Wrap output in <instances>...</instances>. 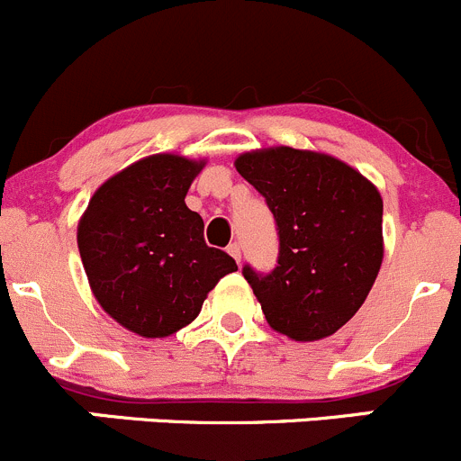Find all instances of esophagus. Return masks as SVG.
<instances>
[{
    "label": "esophagus",
    "instance_id": "34e87169",
    "mask_svg": "<svg viewBox=\"0 0 461 461\" xmlns=\"http://www.w3.org/2000/svg\"><path fill=\"white\" fill-rule=\"evenodd\" d=\"M230 253V258L235 259V262H240L241 259V246L237 244V241H232V244H229V249H226Z\"/></svg>",
    "mask_w": 461,
    "mask_h": 461
}]
</instances>
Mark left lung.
Here are the masks:
<instances>
[{
    "mask_svg": "<svg viewBox=\"0 0 461 461\" xmlns=\"http://www.w3.org/2000/svg\"><path fill=\"white\" fill-rule=\"evenodd\" d=\"M235 167L273 212L277 264L244 277L264 318L294 340H321L361 309L384 262V199L330 154L280 148L240 154Z\"/></svg>",
    "mask_w": 461,
    "mask_h": 461,
    "instance_id": "left-lung-1",
    "label": "left lung"
}]
</instances>
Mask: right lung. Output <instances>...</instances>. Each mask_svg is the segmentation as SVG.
<instances>
[{
    "mask_svg": "<svg viewBox=\"0 0 461 461\" xmlns=\"http://www.w3.org/2000/svg\"><path fill=\"white\" fill-rule=\"evenodd\" d=\"M206 161L152 154L104 181L77 221V249L100 307L143 339L190 325L235 259L203 240L185 194Z\"/></svg>",
    "mask_w": 461,
    "mask_h": 461,
    "instance_id": "right-lung-1",
    "label": "right lung"
}]
</instances>
